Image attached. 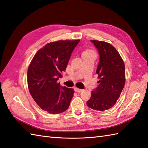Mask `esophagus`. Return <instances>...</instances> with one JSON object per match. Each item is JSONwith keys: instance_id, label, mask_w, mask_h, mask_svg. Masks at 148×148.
<instances>
[{"instance_id": "1", "label": "esophagus", "mask_w": 148, "mask_h": 148, "mask_svg": "<svg viewBox=\"0 0 148 148\" xmlns=\"http://www.w3.org/2000/svg\"><path fill=\"white\" fill-rule=\"evenodd\" d=\"M74 90H75V91L77 92V93H80V92L82 91V90H81V89H79V88H75Z\"/></svg>"}]
</instances>
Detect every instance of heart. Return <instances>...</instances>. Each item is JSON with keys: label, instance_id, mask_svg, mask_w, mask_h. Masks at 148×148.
Here are the masks:
<instances>
[{"label": "heart", "instance_id": "b5f03b06", "mask_svg": "<svg viewBox=\"0 0 148 148\" xmlns=\"http://www.w3.org/2000/svg\"><path fill=\"white\" fill-rule=\"evenodd\" d=\"M91 51H90V50H87V51H85L84 53H88V52H91Z\"/></svg>", "mask_w": 148, "mask_h": 148}]
</instances>
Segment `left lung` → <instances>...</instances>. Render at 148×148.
I'll use <instances>...</instances> for the list:
<instances>
[{
  "instance_id": "1",
  "label": "left lung",
  "mask_w": 148,
  "mask_h": 148,
  "mask_svg": "<svg viewBox=\"0 0 148 148\" xmlns=\"http://www.w3.org/2000/svg\"><path fill=\"white\" fill-rule=\"evenodd\" d=\"M99 51V63L96 73L99 86L91 91L88 106L97 111L112 108L119 99L126 81L124 61L114 47L106 42L91 40Z\"/></svg>"
}]
</instances>
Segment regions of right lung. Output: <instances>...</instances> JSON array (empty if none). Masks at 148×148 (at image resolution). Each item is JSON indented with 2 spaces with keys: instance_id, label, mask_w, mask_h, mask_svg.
Instances as JSON below:
<instances>
[{
  "instance_id": "obj_1",
  "label": "right lung",
  "mask_w": 148,
  "mask_h": 148,
  "mask_svg": "<svg viewBox=\"0 0 148 148\" xmlns=\"http://www.w3.org/2000/svg\"><path fill=\"white\" fill-rule=\"evenodd\" d=\"M80 40H58L46 44L33 57L27 69V86L31 95L44 111L62 113L70 104L74 90L57 82L62 77L71 55Z\"/></svg>"
}]
</instances>
